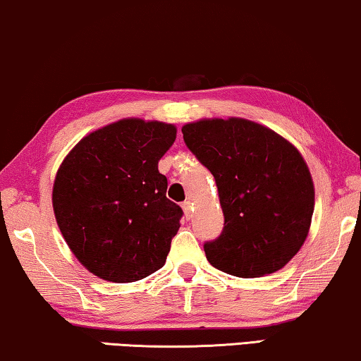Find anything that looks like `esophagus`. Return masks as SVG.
I'll return each instance as SVG.
<instances>
[{"label":"esophagus","mask_w":361,"mask_h":361,"mask_svg":"<svg viewBox=\"0 0 361 361\" xmlns=\"http://www.w3.org/2000/svg\"><path fill=\"white\" fill-rule=\"evenodd\" d=\"M181 207H183V211H185V214H186L188 219H190V217L192 216V202L188 200V201L183 202Z\"/></svg>","instance_id":"34e87169"}]
</instances>
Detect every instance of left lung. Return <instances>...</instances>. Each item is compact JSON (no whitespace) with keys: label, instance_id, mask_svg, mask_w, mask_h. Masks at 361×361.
<instances>
[{"label":"left lung","instance_id":"left-lung-1","mask_svg":"<svg viewBox=\"0 0 361 361\" xmlns=\"http://www.w3.org/2000/svg\"><path fill=\"white\" fill-rule=\"evenodd\" d=\"M183 140L214 176L224 229L204 242L207 262L238 278L270 275L296 255L314 212L306 161L276 132L245 119L183 126Z\"/></svg>","mask_w":361,"mask_h":361}]
</instances>
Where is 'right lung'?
I'll return each instance as SVG.
<instances>
[{"mask_svg": "<svg viewBox=\"0 0 361 361\" xmlns=\"http://www.w3.org/2000/svg\"><path fill=\"white\" fill-rule=\"evenodd\" d=\"M171 124L124 119L78 142L54 183V212L75 257L103 280L132 283L164 267L183 209L159 160Z\"/></svg>", "mask_w": 361, "mask_h": 361, "instance_id": "obj_1", "label": "right lung"}]
</instances>
